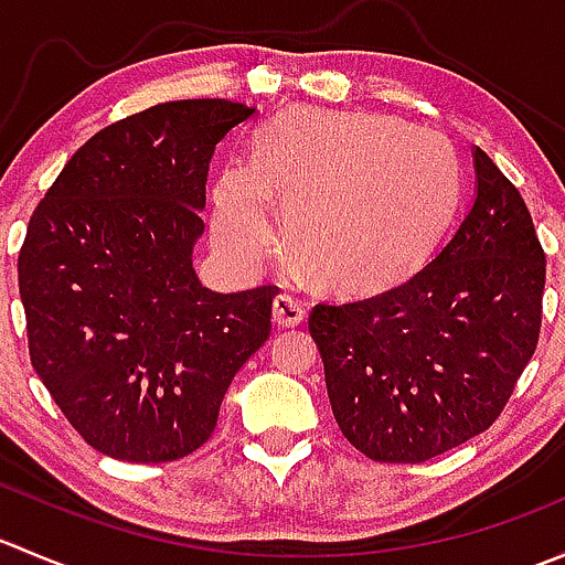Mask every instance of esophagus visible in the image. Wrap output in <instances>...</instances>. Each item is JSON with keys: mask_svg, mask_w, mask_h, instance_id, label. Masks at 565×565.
Returning a JSON list of instances; mask_svg holds the SVG:
<instances>
[{"mask_svg": "<svg viewBox=\"0 0 565 565\" xmlns=\"http://www.w3.org/2000/svg\"><path fill=\"white\" fill-rule=\"evenodd\" d=\"M303 303H300L298 298H292V295H278V298L273 300V322H276L278 328H295V324L303 322Z\"/></svg>", "mask_w": 565, "mask_h": 565, "instance_id": "34e87169", "label": "esophagus"}]
</instances>
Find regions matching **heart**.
<instances>
[{"label":"heart","mask_w":565,"mask_h":565,"mask_svg":"<svg viewBox=\"0 0 565 565\" xmlns=\"http://www.w3.org/2000/svg\"><path fill=\"white\" fill-rule=\"evenodd\" d=\"M461 169L437 130L380 114H289L256 136L254 161L213 188V235L235 262L276 241L339 292L393 287L426 265L459 207Z\"/></svg>","instance_id":"obj_1"}]
</instances>
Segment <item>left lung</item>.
<instances>
[{"label": "left lung", "mask_w": 565, "mask_h": 565, "mask_svg": "<svg viewBox=\"0 0 565 565\" xmlns=\"http://www.w3.org/2000/svg\"><path fill=\"white\" fill-rule=\"evenodd\" d=\"M476 196L409 281L319 303L309 333L347 440L374 461H426L481 435L539 344L544 250L520 191L476 147Z\"/></svg>", "instance_id": "obj_1"}]
</instances>
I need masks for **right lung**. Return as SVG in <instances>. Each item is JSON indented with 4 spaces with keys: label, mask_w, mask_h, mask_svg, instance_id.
Returning a JSON list of instances; mask_svg holds the SVG:
<instances>
[{
    "label": "right lung",
    "mask_w": 565,
    "mask_h": 565,
    "mask_svg": "<svg viewBox=\"0 0 565 565\" xmlns=\"http://www.w3.org/2000/svg\"><path fill=\"white\" fill-rule=\"evenodd\" d=\"M256 108L172 100L95 134L30 218L19 289L38 377L111 459L172 461L270 335L276 287L213 292L193 270L215 145Z\"/></svg>",
    "instance_id": "1"
}]
</instances>
